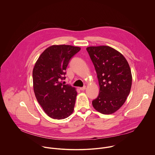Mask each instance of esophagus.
<instances>
[{
	"label": "esophagus",
	"mask_w": 155,
	"mask_h": 155,
	"mask_svg": "<svg viewBox=\"0 0 155 155\" xmlns=\"http://www.w3.org/2000/svg\"><path fill=\"white\" fill-rule=\"evenodd\" d=\"M79 89H80L81 91H84V90H85L86 89V87H85V86H84V87H81Z\"/></svg>",
	"instance_id": "34e87169"
}]
</instances>
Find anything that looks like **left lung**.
<instances>
[{"label": "left lung", "mask_w": 155, "mask_h": 155, "mask_svg": "<svg viewBox=\"0 0 155 155\" xmlns=\"http://www.w3.org/2000/svg\"><path fill=\"white\" fill-rule=\"evenodd\" d=\"M97 73L100 87L94 108L103 114H110L125 102L132 87L129 65L124 56L114 49L101 46L87 48Z\"/></svg>", "instance_id": "8db88e82"}]
</instances>
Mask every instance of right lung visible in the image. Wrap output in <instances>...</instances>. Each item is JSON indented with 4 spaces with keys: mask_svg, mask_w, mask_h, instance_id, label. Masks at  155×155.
<instances>
[{
    "mask_svg": "<svg viewBox=\"0 0 155 155\" xmlns=\"http://www.w3.org/2000/svg\"><path fill=\"white\" fill-rule=\"evenodd\" d=\"M80 50L70 45L52 46L41 54L35 64L32 77L35 97L45 113L53 119H64L73 112L77 92L60 81L65 79L70 60Z\"/></svg>",
    "mask_w": 155,
    "mask_h": 155,
    "instance_id": "add662e5",
    "label": "right lung"
}]
</instances>
